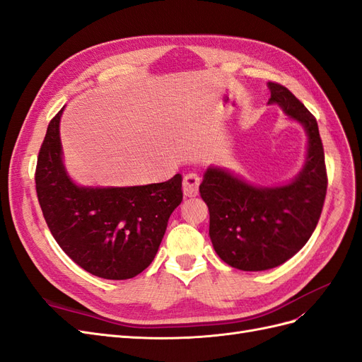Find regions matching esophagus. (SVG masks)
<instances>
[{
	"label": "esophagus",
	"instance_id": "34e87169",
	"mask_svg": "<svg viewBox=\"0 0 362 362\" xmlns=\"http://www.w3.org/2000/svg\"><path fill=\"white\" fill-rule=\"evenodd\" d=\"M199 184H201V178L198 173L184 175V180H182L184 194L187 196V198H193V196H196L199 192Z\"/></svg>",
	"mask_w": 362,
	"mask_h": 362
}]
</instances>
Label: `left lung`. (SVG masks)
<instances>
[{
    "label": "left lung",
    "mask_w": 362,
    "mask_h": 362,
    "mask_svg": "<svg viewBox=\"0 0 362 362\" xmlns=\"http://www.w3.org/2000/svg\"><path fill=\"white\" fill-rule=\"evenodd\" d=\"M278 104L308 136L303 169L291 182L258 187L221 168H208L199 192L210 211V238L226 264L245 272L281 266L306 245L319 223L327 189L315 117L287 87L269 81Z\"/></svg>",
    "instance_id": "left-lung-1"
}]
</instances>
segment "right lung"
Returning <instances> with one entry per match:
<instances>
[{
    "mask_svg": "<svg viewBox=\"0 0 362 362\" xmlns=\"http://www.w3.org/2000/svg\"><path fill=\"white\" fill-rule=\"evenodd\" d=\"M60 110L39 151L36 192L52 237L81 269L104 279H129L144 272L182 201L180 173L134 187H80L64 169Z\"/></svg>",
    "mask_w": 362,
    "mask_h": 362,
    "instance_id": "obj_1",
    "label": "right lung"
}]
</instances>
